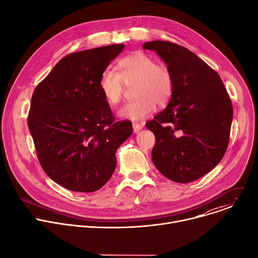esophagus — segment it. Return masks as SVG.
Returning a JSON list of instances; mask_svg holds the SVG:
<instances>
[{"label":"esophagus","mask_w":258,"mask_h":258,"mask_svg":"<svg viewBox=\"0 0 258 258\" xmlns=\"http://www.w3.org/2000/svg\"><path fill=\"white\" fill-rule=\"evenodd\" d=\"M133 128H134V133L137 134V133H139L143 128V125L140 124V123L135 122V123H133Z\"/></svg>","instance_id":"1"}]
</instances>
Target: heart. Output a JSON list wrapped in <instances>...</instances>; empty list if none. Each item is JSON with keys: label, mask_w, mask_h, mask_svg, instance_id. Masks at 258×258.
Listing matches in <instances>:
<instances>
[{"label": "heart", "mask_w": 258, "mask_h": 258, "mask_svg": "<svg viewBox=\"0 0 258 258\" xmlns=\"http://www.w3.org/2000/svg\"><path fill=\"white\" fill-rule=\"evenodd\" d=\"M119 71L106 68L99 81V89L110 106L117 105L122 98L124 85L135 86V101L125 104L118 112L121 118L141 120L149 116L158 106L165 105L173 92L170 70L144 53H136L118 62Z\"/></svg>", "instance_id": "obj_1"}]
</instances>
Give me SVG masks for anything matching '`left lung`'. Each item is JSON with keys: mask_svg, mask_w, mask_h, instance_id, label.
Wrapping results in <instances>:
<instances>
[{"mask_svg": "<svg viewBox=\"0 0 258 258\" xmlns=\"http://www.w3.org/2000/svg\"><path fill=\"white\" fill-rule=\"evenodd\" d=\"M173 78L166 108L146 123L156 139L152 161L175 182H190L208 173L228 148L233 106L217 73L196 54L164 41L147 42Z\"/></svg>", "mask_w": 258, "mask_h": 258, "instance_id": "1", "label": "left lung"}]
</instances>
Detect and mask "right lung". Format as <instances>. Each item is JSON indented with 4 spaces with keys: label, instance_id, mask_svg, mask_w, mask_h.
Listing matches in <instances>:
<instances>
[{
    "label": "right lung",
    "instance_id": "1",
    "mask_svg": "<svg viewBox=\"0 0 258 258\" xmlns=\"http://www.w3.org/2000/svg\"><path fill=\"white\" fill-rule=\"evenodd\" d=\"M123 44L71 53L38 85L28 128L40 163L58 185L75 192L101 189L116 167V150L132 136V122L114 121L99 89L101 73Z\"/></svg>",
    "mask_w": 258,
    "mask_h": 258
}]
</instances>
